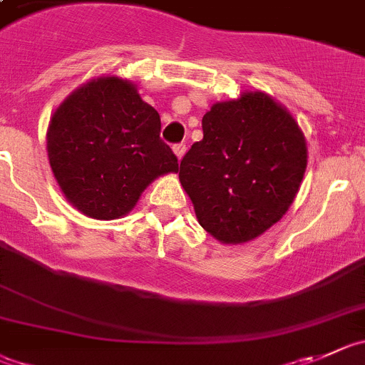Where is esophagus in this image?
<instances>
[{
	"label": "esophagus",
	"instance_id": "34e87169",
	"mask_svg": "<svg viewBox=\"0 0 365 365\" xmlns=\"http://www.w3.org/2000/svg\"><path fill=\"white\" fill-rule=\"evenodd\" d=\"M173 151H175L176 158L182 160V156L185 155V144H175L173 145Z\"/></svg>",
	"mask_w": 365,
	"mask_h": 365
}]
</instances>
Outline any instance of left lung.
Listing matches in <instances>:
<instances>
[{"label":"left lung","instance_id":"1","mask_svg":"<svg viewBox=\"0 0 365 365\" xmlns=\"http://www.w3.org/2000/svg\"><path fill=\"white\" fill-rule=\"evenodd\" d=\"M203 138L180 163V183L203 229L225 245L255 240L290 209L308 163L290 111L263 91L212 104Z\"/></svg>","mask_w":365,"mask_h":365}]
</instances>
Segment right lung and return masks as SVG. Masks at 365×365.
I'll use <instances>...</instances> for the list:
<instances>
[{
  "label": "right lung",
  "instance_id": "1",
  "mask_svg": "<svg viewBox=\"0 0 365 365\" xmlns=\"http://www.w3.org/2000/svg\"><path fill=\"white\" fill-rule=\"evenodd\" d=\"M160 128L158 111L120 77L71 91L46 133L50 167L68 202L93 220L125 216L153 180L178 171Z\"/></svg>",
  "mask_w": 365,
  "mask_h": 365
}]
</instances>
